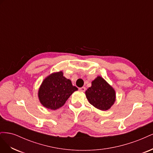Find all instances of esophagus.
Returning a JSON list of instances; mask_svg holds the SVG:
<instances>
[{"mask_svg":"<svg viewBox=\"0 0 153 153\" xmlns=\"http://www.w3.org/2000/svg\"><path fill=\"white\" fill-rule=\"evenodd\" d=\"M79 91H82V92H85V87H82L79 88Z\"/></svg>","mask_w":153,"mask_h":153,"instance_id":"34e87169","label":"esophagus"}]
</instances>
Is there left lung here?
Here are the masks:
<instances>
[{"mask_svg":"<svg viewBox=\"0 0 153 153\" xmlns=\"http://www.w3.org/2000/svg\"><path fill=\"white\" fill-rule=\"evenodd\" d=\"M85 96L90 104L103 111L110 109L116 100L114 88L100 76L92 81L91 87L85 91Z\"/></svg>","mask_w":153,"mask_h":153,"instance_id":"left-lung-1","label":"left lung"}]
</instances>
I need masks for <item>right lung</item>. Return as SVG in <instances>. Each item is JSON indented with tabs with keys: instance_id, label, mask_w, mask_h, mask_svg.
Here are the masks:
<instances>
[{
	"instance_id": "right-lung-1",
	"label": "right lung",
	"mask_w": 153,
	"mask_h": 153,
	"mask_svg": "<svg viewBox=\"0 0 153 153\" xmlns=\"http://www.w3.org/2000/svg\"><path fill=\"white\" fill-rule=\"evenodd\" d=\"M78 88L63 76V72H55L46 77L38 90L40 103L48 109L61 108Z\"/></svg>"
}]
</instances>
